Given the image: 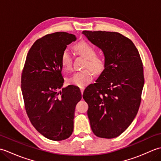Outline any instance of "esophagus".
I'll return each mask as SVG.
<instances>
[{"mask_svg":"<svg viewBox=\"0 0 161 161\" xmlns=\"http://www.w3.org/2000/svg\"><path fill=\"white\" fill-rule=\"evenodd\" d=\"M80 89L81 93H83L84 90V87H81V88H80Z\"/></svg>","mask_w":161,"mask_h":161,"instance_id":"obj_1","label":"esophagus"}]
</instances>
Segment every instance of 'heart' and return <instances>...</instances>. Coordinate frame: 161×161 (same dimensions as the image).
<instances>
[{
    "mask_svg": "<svg viewBox=\"0 0 161 161\" xmlns=\"http://www.w3.org/2000/svg\"><path fill=\"white\" fill-rule=\"evenodd\" d=\"M75 48L80 55L86 59L84 68L87 69L75 73L70 77L68 78L67 81L68 84L78 87H84L93 80V71L95 75H100L103 73L107 68V60L104 57L97 56L96 50L87 42L79 43ZM61 63L64 70L69 71L71 70L73 66V57L68 49H65L62 53Z\"/></svg>",
    "mask_w": 161,
    "mask_h": 161,
    "instance_id": "heart-1",
    "label": "heart"
}]
</instances>
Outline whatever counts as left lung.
<instances>
[{"label":"left lung","mask_w":161,"mask_h":161,"mask_svg":"<svg viewBox=\"0 0 161 161\" xmlns=\"http://www.w3.org/2000/svg\"><path fill=\"white\" fill-rule=\"evenodd\" d=\"M100 48L107 68L84 91L91 127L95 136L114 138L124 132L137 115L144 86L141 56L134 44L118 32L85 31Z\"/></svg>","instance_id":"8db88e82"}]
</instances>
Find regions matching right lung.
<instances>
[{"mask_svg": "<svg viewBox=\"0 0 161 161\" xmlns=\"http://www.w3.org/2000/svg\"><path fill=\"white\" fill-rule=\"evenodd\" d=\"M72 34L58 32L36 40L27 54L21 75L25 108L32 125L44 137L59 141L73 131L80 88L62 87L61 57L67 45L76 40Z\"/></svg>", "mask_w": 161, "mask_h": 161, "instance_id": "obj_1", "label": "right lung"}]
</instances>
